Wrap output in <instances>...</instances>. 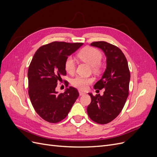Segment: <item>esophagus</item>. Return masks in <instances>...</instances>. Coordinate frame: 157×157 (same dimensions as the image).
I'll return each instance as SVG.
<instances>
[{
    "label": "esophagus",
    "mask_w": 157,
    "mask_h": 157,
    "mask_svg": "<svg viewBox=\"0 0 157 157\" xmlns=\"http://www.w3.org/2000/svg\"><path fill=\"white\" fill-rule=\"evenodd\" d=\"M79 94H80V96H84V95L86 94V93H84V92H81V91H79Z\"/></svg>",
    "instance_id": "obj_1"
}]
</instances>
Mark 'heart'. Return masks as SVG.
<instances>
[{"instance_id":"heart-1","label":"heart","mask_w":157,"mask_h":157,"mask_svg":"<svg viewBox=\"0 0 157 157\" xmlns=\"http://www.w3.org/2000/svg\"><path fill=\"white\" fill-rule=\"evenodd\" d=\"M78 58L90 66L94 71H98L99 69V63L102 59V54L100 51L93 47L87 46L80 51L78 54ZM76 62L73 57L69 56L65 61V69L69 74H73L75 71ZM94 79L90 77H84L78 76L71 80V84L80 90H86L88 85L93 82Z\"/></svg>"}]
</instances>
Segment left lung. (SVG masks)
<instances>
[{"label":"left lung","instance_id":"8db88e82","mask_svg":"<svg viewBox=\"0 0 157 157\" xmlns=\"http://www.w3.org/2000/svg\"><path fill=\"white\" fill-rule=\"evenodd\" d=\"M92 46L100 48L106 56V69L101 78L94 84L95 89H105L103 96L91 97L87 107L89 117L98 124L111 122L119 115L128 96L130 73L128 61L118 47L107 42H94Z\"/></svg>","mask_w":157,"mask_h":157}]
</instances>
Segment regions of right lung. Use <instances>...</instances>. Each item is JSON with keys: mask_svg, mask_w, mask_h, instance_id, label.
Instances as JSON below:
<instances>
[{"mask_svg": "<svg viewBox=\"0 0 157 157\" xmlns=\"http://www.w3.org/2000/svg\"><path fill=\"white\" fill-rule=\"evenodd\" d=\"M83 43L53 42L36 50L28 69V86L31 102L42 118L58 122L67 116L78 98V90L69 86L63 93L56 91L61 76L66 75L65 61Z\"/></svg>", "mask_w": 157, "mask_h": 157, "instance_id": "right-lung-1", "label": "right lung"}]
</instances>
